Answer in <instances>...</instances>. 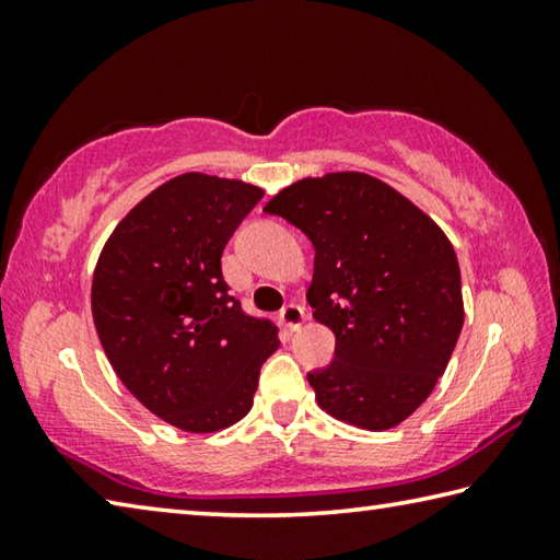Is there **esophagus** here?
I'll use <instances>...</instances> for the list:
<instances>
[{"label": "esophagus", "mask_w": 560, "mask_h": 560, "mask_svg": "<svg viewBox=\"0 0 560 560\" xmlns=\"http://www.w3.org/2000/svg\"><path fill=\"white\" fill-rule=\"evenodd\" d=\"M279 320L283 328L293 334V330H299L303 324H306V311H303V306H299V303H289V306L281 308Z\"/></svg>", "instance_id": "obj_1"}]
</instances>
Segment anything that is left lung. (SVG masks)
Returning a JSON list of instances; mask_svg holds the SVG:
<instances>
[{
  "instance_id": "8db88e82",
  "label": "left lung",
  "mask_w": 560,
  "mask_h": 560,
  "mask_svg": "<svg viewBox=\"0 0 560 560\" xmlns=\"http://www.w3.org/2000/svg\"><path fill=\"white\" fill-rule=\"evenodd\" d=\"M316 249L306 299L336 336V358L308 373L320 410L383 432L428 400L464 324L454 246L434 220L365 173L306 177L273 195Z\"/></svg>"
}]
</instances>
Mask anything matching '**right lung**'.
<instances>
[{
    "label": "right lung",
    "instance_id": "add662e5",
    "mask_svg": "<svg viewBox=\"0 0 560 560\" xmlns=\"http://www.w3.org/2000/svg\"><path fill=\"white\" fill-rule=\"evenodd\" d=\"M261 197L242 179L177 175L122 217L93 271V324L113 371L177 430L240 422L279 348V328L246 316L222 277L224 246Z\"/></svg>",
    "mask_w": 560,
    "mask_h": 560
}]
</instances>
